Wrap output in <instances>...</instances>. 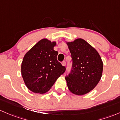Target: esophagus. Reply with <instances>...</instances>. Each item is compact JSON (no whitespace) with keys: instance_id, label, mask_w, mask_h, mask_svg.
Instances as JSON below:
<instances>
[{"instance_id":"1","label":"esophagus","mask_w":120,"mask_h":120,"mask_svg":"<svg viewBox=\"0 0 120 120\" xmlns=\"http://www.w3.org/2000/svg\"><path fill=\"white\" fill-rule=\"evenodd\" d=\"M62 66H65V65H66V62L63 61L62 62Z\"/></svg>"}]
</instances>
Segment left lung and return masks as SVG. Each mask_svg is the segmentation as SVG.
Returning <instances> with one entry per match:
<instances>
[{"label":"left lung","instance_id":"obj_1","mask_svg":"<svg viewBox=\"0 0 120 120\" xmlns=\"http://www.w3.org/2000/svg\"><path fill=\"white\" fill-rule=\"evenodd\" d=\"M72 58V69L65 77L69 91L82 95L93 90L101 80L103 64L101 56L92 45L79 38L65 41Z\"/></svg>","mask_w":120,"mask_h":120}]
</instances>
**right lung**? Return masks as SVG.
Listing matches in <instances>:
<instances>
[{"label": "right lung", "mask_w": 120, "mask_h": 120, "mask_svg": "<svg viewBox=\"0 0 120 120\" xmlns=\"http://www.w3.org/2000/svg\"><path fill=\"white\" fill-rule=\"evenodd\" d=\"M55 41L44 38L39 41L25 55L21 64V75L25 84L34 93L48 92L65 71L57 60Z\"/></svg>", "instance_id": "obj_1"}]
</instances>
